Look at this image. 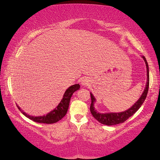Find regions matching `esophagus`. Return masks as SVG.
<instances>
[{
    "label": "esophagus",
    "mask_w": 160,
    "mask_h": 160,
    "mask_svg": "<svg viewBox=\"0 0 160 160\" xmlns=\"http://www.w3.org/2000/svg\"><path fill=\"white\" fill-rule=\"evenodd\" d=\"M90 83V79L88 77H83L81 79V84L83 86H88Z\"/></svg>",
    "instance_id": "esophagus-1"
}]
</instances>
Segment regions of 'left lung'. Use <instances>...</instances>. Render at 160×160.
Listing matches in <instances>:
<instances>
[{"mask_svg": "<svg viewBox=\"0 0 160 160\" xmlns=\"http://www.w3.org/2000/svg\"><path fill=\"white\" fill-rule=\"evenodd\" d=\"M142 58L144 61L146 66H147V84H146L144 90H143V93L139 97V99L136 102V103L133 104V106H131L128 110L120 112H99L97 110H95V107H94V103L96 102L97 99L92 92L90 93L92 99V103L91 105H90V111H91L92 115H93L94 118L98 120L100 123L107 125V126H114V125L122 123V122H125L127 119L132 116L141 108V106L142 105L146 97H147L148 89H149V66H148L147 60H146L144 56H142Z\"/></svg>", "mask_w": 160, "mask_h": 160, "instance_id": "left-lung-1", "label": "left lung"}]
</instances>
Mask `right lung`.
<instances>
[{
  "mask_svg": "<svg viewBox=\"0 0 160 160\" xmlns=\"http://www.w3.org/2000/svg\"><path fill=\"white\" fill-rule=\"evenodd\" d=\"M79 89L80 85L78 84H76L74 85L69 87L68 89L66 90V92H65L63 96V99H61V101L60 102V103L58 105L57 107L55 109H53L52 111H50V112H48L47 115H41V116H33V115H29L27 114V113L24 112L18 105L17 107L18 108V110H19L25 116L27 117L29 119L32 120L34 122L47 124L55 123V122L61 120L65 115H66L69 107V103H70L71 97H72L73 94L76 91H77V90Z\"/></svg>",
  "mask_w": 160,
  "mask_h": 160,
  "instance_id": "add662e5",
  "label": "right lung"
}]
</instances>
